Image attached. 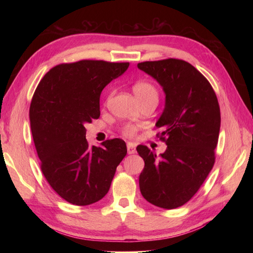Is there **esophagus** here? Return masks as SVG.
<instances>
[{
    "mask_svg": "<svg viewBox=\"0 0 253 253\" xmlns=\"http://www.w3.org/2000/svg\"><path fill=\"white\" fill-rule=\"evenodd\" d=\"M127 152H128V154L136 153V146H135V143H132V142H128V143H127Z\"/></svg>",
    "mask_w": 253,
    "mask_h": 253,
    "instance_id": "obj_1",
    "label": "esophagus"
}]
</instances>
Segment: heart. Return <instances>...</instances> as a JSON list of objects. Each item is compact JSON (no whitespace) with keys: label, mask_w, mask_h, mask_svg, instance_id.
Returning a JSON list of instances; mask_svg holds the SVG:
<instances>
[{"label":"heart","mask_w":253,"mask_h":253,"mask_svg":"<svg viewBox=\"0 0 253 253\" xmlns=\"http://www.w3.org/2000/svg\"><path fill=\"white\" fill-rule=\"evenodd\" d=\"M132 92L135 94L139 103L143 102H155L159 101V91L153 84L147 80H139L132 85ZM137 128L132 125H126L123 128V135L125 137H133L136 135Z\"/></svg>","instance_id":"b5f03b06"}]
</instances>
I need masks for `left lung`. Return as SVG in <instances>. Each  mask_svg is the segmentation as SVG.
Wrapping results in <instances>:
<instances>
[{"instance_id": "obj_1", "label": "left lung", "mask_w": 253, "mask_h": 253, "mask_svg": "<svg viewBox=\"0 0 253 253\" xmlns=\"http://www.w3.org/2000/svg\"><path fill=\"white\" fill-rule=\"evenodd\" d=\"M138 68L153 77L165 92V107L155 124L168 144L157 157L146 146L139 176L143 198L153 206L176 209L196 195L215 162L221 112L211 84L191 64L177 58L142 62Z\"/></svg>"}]
</instances>
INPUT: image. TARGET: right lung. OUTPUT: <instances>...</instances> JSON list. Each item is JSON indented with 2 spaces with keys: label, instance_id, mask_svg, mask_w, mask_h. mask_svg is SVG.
I'll return each instance as SVG.
<instances>
[{
  "label": "right lung",
  "instance_id": "right-lung-1",
  "mask_svg": "<svg viewBox=\"0 0 253 253\" xmlns=\"http://www.w3.org/2000/svg\"><path fill=\"white\" fill-rule=\"evenodd\" d=\"M128 66L92 60L60 64L44 75L32 96L30 127L41 170L52 189L75 206L101 200L127 154L118 138L90 147L84 125L100 117L102 90Z\"/></svg>",
  "mask_w": 253,
  "mask_h": 253
}]
</instances>
